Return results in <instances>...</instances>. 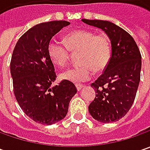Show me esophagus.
<instances>
[{"label":"esophagus","instance_id":"obj_1","mask_svg":"<svg viewBox=\"0 0 150 150\" xmlns=\"http://www.w3.org/2000/svg\"><path fill=\"white\" fill-rule=\"evenodd\" d=\"M83 85H81V84H76V88H77V89H78V91H79V90H81L82 88H83Z\"/></svg>","mask_w":150,"mask_h":150}]
</instances>
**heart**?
Segmentation results:
<instances>
[{"label": "heart", "mask_w": 150, "mask_h": 150, "mask_svg": "<svg viewBox=\"0 0 150 150\" xmlns=\"http://www.w3.org/2000/svg\"><path fill=\"white\" fill-rule=\"evenodd\" d=\"M66 46L51 41L47 46V53L52 63L64 67L68 65L70 53L80 52V66L61 73L60 78L75 83H81L93 78L94 70L103 71L108 64L112 56L109 38L105 34H96L90 30H76L64 37Z\"/></svg>", "instance_id": "1"}]
</instances>
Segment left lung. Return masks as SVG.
I'll use <instances>...</instances> for the list:
<instances>
[{
  "label": "left lung",
  "instance_id": "1",
  "mask_svg": "<svg viewBox=\"0 0 150 150\" xmlns=\"http://www.w3.org/2000/svg\"><path fill=\"white\" fill-rule=\"evenodd\" d=\"M108 35L112 47L110 62L91 86L96 97L88 106L92 117L103 124L112 123L129 112L140 81L141 54L134 38L123 28L108 21L83 19Z\"/></svg>",
  "mask_w": 150,
  "mask_h": 150
}]
</instances>
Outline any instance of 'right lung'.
Masks as SVG:
<instances>
[{
    "label": "right lung",
    "mask_w": 150,
    "mask_h": 150,
    "mask_svg": "<svg viewBox=\"0 0 150 150\" xmlns=\"http://www.w3.org/2000/svg\"><path fill=\"white\" fill-rule=\"evenodd\" d=\"M67 21H52L32 26L16 44L11 60V74L16 101L26 115L42 124H56L66 117L77 88L62 80L51 87L57 75L47 53L52 37L68 26Z\"/></svg>",
    "instance_id": "1"
}]
</instances>
